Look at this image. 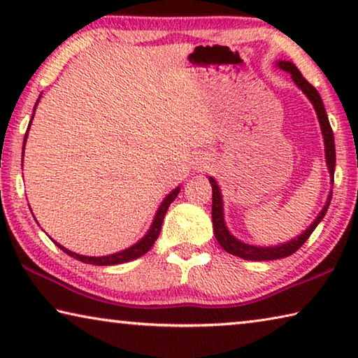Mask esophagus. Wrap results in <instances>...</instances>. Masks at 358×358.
Listing matches in <instances>:
<instances>
[{
  "mask_svg": "<svg viewBox=\"0 0 358 358\" xmlns=\"http://www.w3.org/2000/svg\"><path fill=\"white\" fill-rule=\"evenodd\" d=\"M201 167H205V166H201Z\"/></svg>",
  "mask_w": 358,
  "mask_h": 358,
  "instance_id": "34e87169",
  "label": "esophagus"
}]
</instances>
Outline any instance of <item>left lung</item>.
<instances>
[{
    "instance_id": "8db88e82",
    "label": "left lung",
    "mask_w": 358,
    "mask_h": 358,
    "mask_svg": "<svg viewBox=\"0 0 358 358\" xmlns=\"http://www.w3.org/2000/svg\"><path fill=\"white\" fill-rule=\"evenodd\" d=\"M275 64H276V68L289 72L290 77H292L294 83L301 90L303 94H305L306 98L310 99V102L314 107V110H316L319 124H320V131H322L324 145H325L327 169H329V172H330V181L333 185V177H335V166H336L335 138H333V131H331L329 117H327L322 98H320L317 90L314 88L313 85L301 76V72L296 69V66L292 62L280 59V62H276ZM208 180H210L211 189H213V202H211V220H213V230H215V237L217 240V243L221 245V248L226 252L232 254V256L245 259V260H276V259L287 257V256H290V254H294L296 250H300V246L305 243L308 238H310V235L314 232V229L317 227V224L324 220V216L327 213V210H329V205H330V201H331V189H330L324 208L319 211L316 220L313 221V224H310V227H306L305 232L296 235L295 238L286 241V243H280V245H275V246H257V245L245 243V241L238 240L237 237H234V235L229 232V229L226 226V221H224V202H222L221 187H220V185L216 183V180L213 177H210Z\"/></svg>"
}]
</instances>
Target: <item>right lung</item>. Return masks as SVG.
I'll return each instance as SVG.
<instances>
[{
    "mask_svg": "<svg viewBox=\"0 0 358 358\" xmlns=\"http://www.w3.org/2000/svg\"><path fill=\"white\" fill-rule=\"evenodd\" d=\"M41 96H42V93L39 94V99H41ZM39 99L36 101V104H34V108H33L34 112H36V107H38V102H39ZM34 112H33L31 121H29V124H28V129H27L25 138H23V150H22V167H23V151H25V143H27V138H28V131H29V126H31V123H33ZM178 192H180V186H177V187H175V189H172L171 192L167 194V196L164 197V201L161 202L159 208L156 210V215H155V217H153V222H151V226H150V229L147 230V234H145L143 237L137 241V243H134V245L129 246V248H126V250H123V251H118V252L108 254V256H99V257H93V256H83V254L72 252V251H69V250H68V248H64V246H62V245H59V243H57L55 240H53V243H55V245L59 248V250H63L66 254H68V256L74 257V259H77V260H80V262H83V264H92V265H104V266H107V265H118V264L131 262V260L138 259V257H141V256H143L145 252H148V251L151 250V246L155 245L156 238L159 237L161 226H162V221H164V216H166V213H167V208H169V205H171V203L175 201V197L178 196Z\"/></svg>",
    "mask_w": 358,
    "mask_h": 358,
    "instance_id": "right-lung-1",
    "label": "right lung"
}]
</instances>
